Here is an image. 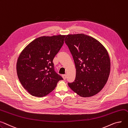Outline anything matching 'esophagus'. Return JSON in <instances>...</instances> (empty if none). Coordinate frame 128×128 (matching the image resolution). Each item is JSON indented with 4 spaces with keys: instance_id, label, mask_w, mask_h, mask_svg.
<instances>
[{
    "instance_id": "obj_1",
    "label": "esophagus",
    "mask_w": 128,
    "mask_h": 128,
    "mask_svg": "<svg viewBox=\"0 0 128 128\" xmlns=\"http://www.w3.org/2000/svg\"><path fill=\"white\" fill-rule=\"evenodd\" d=\"M62 77H63V78L64 80H65V79H66V74H63V75H62Z\"/></svg>"
}]
</instances>
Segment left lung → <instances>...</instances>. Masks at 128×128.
<instances>
[{
    "label": "left lung",
    "instance_id": "left-lung-1",
    "mask_svg": "<svg viewBox=\"0 0 128 128\" xmlns=\"http://www.w3.org/2000/svg\"><path fill=\"white\" fill-rule=\"evenodd\" d=\"M65 40L76 68L74 81L68 85L81 97L95 95L104 88L110 74V59L106 49L84 34L67 35Z\"/></svg>",
    "mask_w": 128,
    "mask_h": 128
}]
</instances>
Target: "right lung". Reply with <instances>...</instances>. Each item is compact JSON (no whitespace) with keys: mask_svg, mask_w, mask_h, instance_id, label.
I'll return each instance as SVG.
<instances>
[{"mask_svg":"<svg viewBox=\"0 0 128 128\" xmlns=\"http://www.w3.org/2000/svg\"><path fill=\"white\" fill-rule=\"evenodd\" d=\"M65 36H42L27 45L16 64L18 78L24 88L33 96L44 97L63 80L54 70L53 60L64 44Z\"/></svg>","mask_w":128,"mask_h":128,"instance_id":"obj_1","label":"right lung"}]
</instances>
